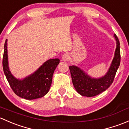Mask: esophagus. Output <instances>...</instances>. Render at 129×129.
I'll return each mask as SVG.
<instances>
[{
    "label": "esophagus",
    "instance_id": "esophagus-1",
    "mask_svg": "<svg viewBox=\"0 0 129 129\" xmlns=\"http://www.w3.org/2000/svg\"><path fill=\"white\" fill-rule=\"evenodd\" d=\"M62 59L64 61H69L70 60V55L68 53H64L62 56Z\"/></svg>",
    "mask_w": 129,
    "mask_h": 129
}]
</instances>
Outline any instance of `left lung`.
<instances>
[{
    "instance_id": "obj_1",
    "label": "left lung",
    "mask_w": 129,
    "mask_h": 129,
    "mask_svg": "<svg viewBox=\"0 0 129 129\" xmlns=\"http://www.w3.org/2000/svg\"><path fill=\"white\" fill-rule=\"evenodd\" d=\"M114 37L116 40V48L110 68L104 76L94 78L78 66L72 65L69 67L74 88L83 96L92 97L98 95L106 91L113 83L120 63V43L115 34Z\"/></svg>"
}]
</instances>
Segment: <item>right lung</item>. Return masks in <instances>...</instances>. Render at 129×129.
I'll return each mask as SVG.
<instances>
[{"mask_svg":"<svg viewBox=\"0 0 129 129\" xmlns=\"http://www.w3.org/2000/svg\"><path fill=\"white\" fill-rule=\"evenodd\" d=\"M59 63L58 58L45 61L34 73L22 79L16 78L10 72L7 54V39L4 44L3 70L7 79L16 95L27 100L43 97L49 91L52 82L53 74Z\"/></svg>","mask_w":129,"mask_h":129,"instance_id":"add662e5","label":"right lung"}]
</instances>
